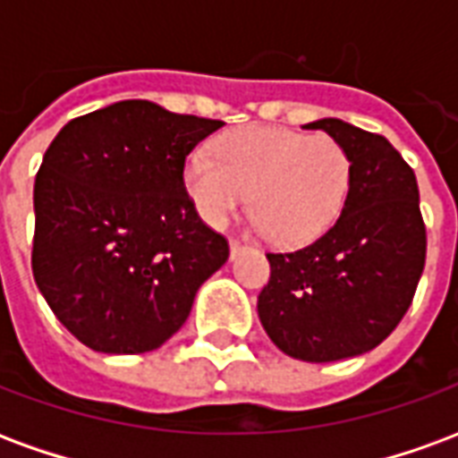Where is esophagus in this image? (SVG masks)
Here are the masks:
<instances>
[{
	"mask_svg": "<svg viewBox=\"0 0 458 458\" xmlns=\"http://www.w3.org/2000/svg\"><path fill=\"white\" fill-rule=\"evenodd\" d=\"M248 250V245H242L240 240H230V259H235L238 255H242Z\"/></svg>",
	"mask_w": 458,
	"mask_h": 458,
	"instance_id": "1",
	"label": "esophagus"
}]
</instances>
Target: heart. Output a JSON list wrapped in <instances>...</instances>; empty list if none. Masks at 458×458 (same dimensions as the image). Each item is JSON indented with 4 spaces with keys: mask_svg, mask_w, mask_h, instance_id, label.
Returning a JSON list of instances; mask_svg holds the SVG:
<instances>
[{
    "mask_svg": "<svg viewBox=\"0 0 458 458\" xmlns=\"http://www.w3.org/2000/svg\"><path fill=\"white\" fill-rule=\"evenodd\" d=\"M348 186L351 157L334 137L265 124L223 134L213 154L199 149L183 164V189L203 223L223 228L248 200L255 225L279 245L324 235Z\"/></svg>",
    "mask_w": 458,
    "mask_h": 458,
    "instance_id": "heart-1",
    "label": "heart"
}]
</instances>
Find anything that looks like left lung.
Masks as SVG:
<instances>
[{"label":"left lung","instance_id":"obj_1","mask_svg":"<svg viewBox=\"0 0 458 458\" xmlns=\"http://www.w3.org/2000/svg\"><path fill=\"white\" fill-rule=\"evenodd\" d=\"M351 157L341 218L307 248L269 252L262 327L282 353L331 363L383 344L422 277L427 230L414 171L390 141L336 117L309 122Z\"/></svg>","mask_w":458,"mask_h":458}]
</instances>
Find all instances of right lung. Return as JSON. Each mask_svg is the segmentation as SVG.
I'll list each match as a JSON object with an SVG mask.
<instances>
[{
  "mask_svg": "<svg viewBox=\"0 0 458 458\" xmlns=\"http://www.w3.org/2000/svg\"><path fill=\"white\" fill-rule=\"evenodd\" d=\"M220 120L122 100L75 117L34 183L38 292L100 353H147L189 318L196 292L228 259L183 189L193 147Z\"/></svg>",
  "mask_w": 458,
  "mask_h": 458,
  "instance_id": "right-lung-1",
  "label": "right lung"
}]
</instances>
